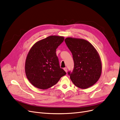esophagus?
I'll use <instances>...</instances> for the list:
<instances>
[{
	"label": "esophagus",
	"instance_id": "34e87169",
	"mask_svg": "<svg viewBox=\"0 0 120 120\" xmlns=\"http://www.w3.org/2000/svg\"><path fill=\"white\" fill-rule=\"evenodd\" d=\"M64 71H65L66 73L67 72V68H66V67L64 68Z\"/></svg>",
	"mask_w": 120,
	"mask_h": 120
}]
</instances>
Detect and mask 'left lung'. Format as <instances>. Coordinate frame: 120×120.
Here are the masks:
<instances>
[{
  "label": "left lung",
  "mask_w": 120,
  "mask_h": 120,
  "mask_svg": "<svg viewBox=\"0 0 120 120\" xmlns=\"http://www.w3.org/2000/svg\"><path fill=\"white\" fill-rule=\"evenodd\" d=\"M65 41L72 53L74 68L68 72L76 86L86 89L98 81L102 72V64L98 53L92 44L85 39L72 38Z\"/></svg>",
  "instance_id": "obj_1"
}]
</instances>
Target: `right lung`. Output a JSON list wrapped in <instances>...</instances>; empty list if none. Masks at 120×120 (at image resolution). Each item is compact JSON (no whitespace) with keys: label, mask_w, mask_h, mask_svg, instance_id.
<instances>
[{"label":"right lung","mask_w":120,"mask_h":120,"mask_svg":"<svg viewBox=\"0 0 120 120\" xmlns=\"http://www.w3.org/2000/svg\"><path fill=\"white\" fill-rule=\"evenodd\" d=\"M63 37L51 35L35 43L30 48L25 62V73L29 82L39 89L53 86L66 74L60 68L56 55L57 47Z\"/></svg>","instance_id":"1"}]
</instances>
